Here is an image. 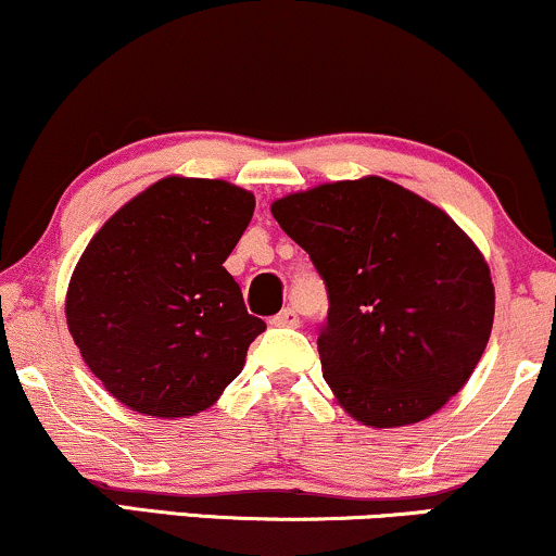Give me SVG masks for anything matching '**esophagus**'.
I'll return each instance as SVG.
<instances>
[{"instance_id": "obj_1", "label": "esophagus", "mask_w": 556, "mask_h": 556, "mask_svg": "<svg viewBox=\"0 0 556 556\" xmlns=\"http://www.w3.org/2000/svg\"><path fill=\"white\" fill-rule=\"evenodd\" d=\"M271 326H277V328H294V326H300V315H298V311H294V307H285L282 313L274 315Z\"/></svg>"}]
</instances>
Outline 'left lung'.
Segmentation results:
<instances>
[{"label":"left lung","mask_w":556,"mask_h":556,"mask_svg":"<svg viewBox=\"0 0 556 556\" xmlns=\"http://www.w3.org/2000/svg\"><path fill=\"white\" fill-rule=\"evenodd\" d=\"M271 215L326 282L323 377L351 418L418 424L465 388L493 330L495 287L444 210L364 177L287 194Z\"/></svg>","instance_id":"1"}]
</instances>
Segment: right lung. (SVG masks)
Returning <instances> with one entry per match:
<instances>
[{"label": "right lung", "mask_w": 556, "mask_h": 556, "mask_svg": "<svg viewBox=\"0 0 556 556\" xmlns=\"http://www.w3.org/2000/svg\"><path fill=\"white\" fill-rule=\"evenodd\" d=\"M254 207V194L223 179L166 177L89 241L68 282V330L130 410L194 416L241 375L266 323L245 311L223 262Z\"/></svg>", "instance_id": "right-lung-1"}]
</instances>
